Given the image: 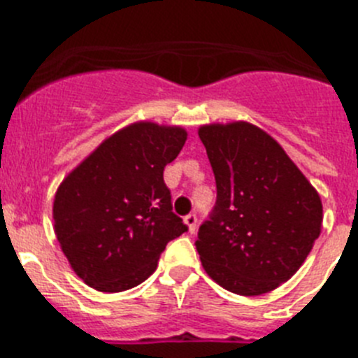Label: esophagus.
I'll return each instance as SVG.
<instances>
[{"instance_id": "obj_1", "label": "esophagus", "mask_w": 358, "mask_h": 358, "mask_svg": "<svg viewBox=\"0 0 358 358\" xmlns=\"http://www.w3.org/2000/svg\"><path fill=\"white\" fill-rule=\"evenodd\" d=\"M185 224L188 226V231L189 233H195V229H197V215L195 213H189L185 217Z\"/></svg>"}]
</instances>
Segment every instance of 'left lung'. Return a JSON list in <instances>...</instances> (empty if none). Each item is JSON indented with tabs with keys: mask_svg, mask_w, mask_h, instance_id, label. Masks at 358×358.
Segmentation results:
<instances>
[{
	"mask_svg": "<svg viewBox=\"0 0 358 358\" xmlns=\"http://www.w3.org/2000/svg\"><path fill=\"white\" fill-rule=\"evenodd\" d=\"M199 138L217 182V202L195 242L202 267L229 292H271L296 274L319 238L321 197L252 123H210Z\"/></svg>",
	"mask_w": 358,
	"mask_h": 358,
	"instance_id": "8db88e82",
	"label": "left lung"
}]
</instances>
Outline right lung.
Wrapping results in <instances>:
<instances>
[{
	"label": "right lung",
	"mask_w": 358,
	"mask_h": 358,
	"mask_svg": "<svg viewBox=\"0 0 358 358\" xmlns=\"http://www.w3.org/2000/svg\"><path fill=\"white\" fill-rule=\"evenodd\" d=\"M182 127L136 122L109 136L66 176L53 201L62 252L85 285L122 292L157 267L188 231L172 211L163 170L186 141Z\"/></svg>",
	"instance_id": "add662e5"
}]
</instances>
